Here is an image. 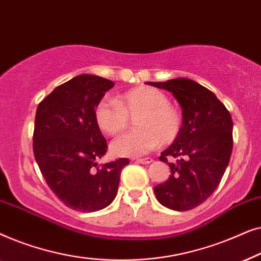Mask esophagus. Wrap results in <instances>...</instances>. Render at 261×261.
Returning a JSON list of instances; mask_svg holds the SVG:
<instances>
[{
	"mask_svg": "<svg viewBox=\"0 0 261 261\" xmlns=\"http://www.w3.org/2000/svg\"><path fill=\"white\" fill-rule=\"evenodd\" d=\"M137 160V163H140V164H151L153 162L152 158H140V159H134Z\"/></svg>",
	"mask_w": 261,
	"mask_h": 261,
	"instance_id": "obj_1",
	"label": "esophagus"
}]
</instances>
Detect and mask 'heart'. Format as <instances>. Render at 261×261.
<instances>
[{"mask_svg":"<svg viewBox=\"0 0 261 261\" xmlns=\"http://www.w3.org/2000/svg\"><path fill=\"white\" fill-rule=\"evenodd\" d=\"M129 117L134 129L114 140L112 151L119 156H139L154 149L160 142L171 144L181 129V115L170 105L163 91L139 87L116 96L114 101L103 99L95 108V121L107 135L126 129Z\"/></svg>","mask_w":261,"mask_h":261,"instance_id":"b5f03b06","label":"heart"}]
</instances>
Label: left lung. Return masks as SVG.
<instances>
[{
    "mask_svg": "<svg viewBox=\"0 0 261 261\" xmlns=\"http://www.w3.org/2000/svg\"><path fill=\"white\" fill-rule=\"evenodd\" d=\"M147 84L172 92L183 109L179 135L159 156L171 174L154 194L166 208L187 212L209 198L222 179L233 149V121L215 94L197 82L176 78ZM167 156L177 163H169Z\"/></svg>",
    "mask_w": 261,
    "mask_h": 261,
    "instance_id": "left-lung-1",
    "label": "left lung"
}]
</instances>
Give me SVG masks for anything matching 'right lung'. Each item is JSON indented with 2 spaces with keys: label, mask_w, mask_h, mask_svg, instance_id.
Instances as JSON below:
<instances>
[{
  "label": "right lung",
  "mask_w": 261,
  "mask_h": 261,
  "mask_svg": "<svg viewBox=\"0 0 261 261\" xmlns=\"http://www.w3.org/2000/svg\"><path fill=\"white\" fill-rule=\"evenodd\" d=\"M114 82L80 74L57 87L39 103L33 152L46 183L69 208L91 213L108 206L117 194L120 158L97 166L107 141L95 121V108Z\"/></svg>",
  "instance_id": "obj_1"
}]
</instances>
